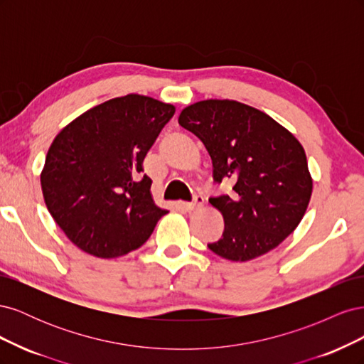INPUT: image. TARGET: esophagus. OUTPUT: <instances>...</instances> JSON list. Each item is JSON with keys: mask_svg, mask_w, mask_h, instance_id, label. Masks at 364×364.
<instances>
[{"mask_svg": "<svg viewBox=\"0 0 364 364\" xmlns=\"http://www.w3.org/2000/svg\"><path fill=\"white\" fill-rule=\"evenodd\" d=\"M202 205H203V197L200 194H194L191 202L183 203L186 211H194V209H199Z\"/></svg>", "mask_w": 364, "mask_h": 364, "instance_id": "esophagus-1", "label": "esophagus"}]
</instances>
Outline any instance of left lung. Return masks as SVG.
Masks as SVG:
<instances>
[{
	"label": "left lung",
	"mask_w": 364,
	"mask_h": 364,
	"mask_svg": "<svg viewBox=\"0 0 364 364\" xmlns=\"http://www.w3.org/2000/svg\"><path fill=\"white\" fill-rule=\"evenodd\" d=\"M179 124L203 142L214 182L234 181L232 193L209 199L225 230L208 247L249 261L279 246L301 223L313 191L301 142L267 114L234 100L194 103Z\"/></svg>",
	"instance_id": "8db88e82"
}]
</instances>
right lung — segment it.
Returning <instances> with one entry per match:
<instances>
[{
  "instance_id": "add662e5",
  "label": "right lung",
  "mask_w": 364,
  "mask_h": 364,
  "mask_svg": "<svg viewBox=\"0 0 364 364\" xmlns=\"http://www.w3.org/2000/svg\"><path fill=\"white\" fill-rule=\"evenodd\" d=\"M174 111L129 94L90 109L54 138L42 194L77 247L98 258L123 257L144 245L167 214L151 199L142 161Z\"/></svg>"
}]
</instances>
